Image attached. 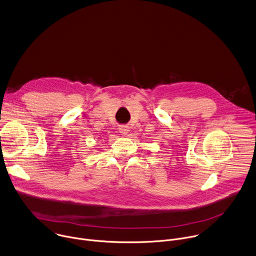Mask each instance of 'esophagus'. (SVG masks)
<instances>
[{"instance_id":"34e87169","label":"esophagus","mask_w":256,"mask_h":256,"mask_svg":"<svg viewBox=\"0 0 256 256\" xmlns=\"http://www.w3.org/2000/svg\"><path fill=\"white\" fill-rule=\"evenodd\" d=\"M119 131H120V133L122 134V135H127L128 134V132H129V130H128V127L127 126H125V125H123V126H121L120 128H119Z\"/></svg>"}]
</instances>
